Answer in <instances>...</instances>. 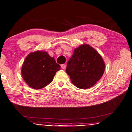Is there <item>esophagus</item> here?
Masks as SVG:
<instances>
[{
    "mask_svg": "<svg viewBox=\"0 0 132 132\" xmlns=\"http://www.w3.org/2000/svg\"><path fill=\"white\" fill-rule=\"evenodd\" d=\"M61 68L62 69H65L66 68V64H62L61 65Z\"/></svg>",
    "mask_w": 132,
    "mask_h": 132,
    "instance_id": "esophagus-1",
    "label": "esophagus"
}]
</instances>
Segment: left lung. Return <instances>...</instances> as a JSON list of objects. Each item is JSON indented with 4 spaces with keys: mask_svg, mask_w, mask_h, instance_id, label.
Wrapping results in <instances>:
<instances>
[{
    "mask_svg": "<svg viewBox=\"0 0 132 132\" xmlns=\"http://www.w3.org/2000/svg\"><path fill=\"white\" fill-rule=\"evenodd\" d=\"M105 64L100 54L88 45L74 50L66 72L73 84L79 89H88L96 84L104 73Z\"/></svg>",
    "mask_w": 132,
    "mask_h": 132,
    "instance_id": "obj_1",
    "label": "left lung"
}]
</instances>
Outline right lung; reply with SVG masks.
<instances>
[{
  "label": "right lung",
  "mask_w": 132,
  "mask_h": 132,
  "mask_svg": "<svg viewBox=\"0 0 132 132\" xmlns=\"http://www.w3.org/2000/svg\"><path fill=\"white\" fill-rule=\"evenodd\" d=\"M60 68V65L47 53L37 51L26 58L22 65V75L30 87L40 89L53 81L56 72Z\"/></svg>",
  "instance_id": "obj_1"
}]
</instances>
